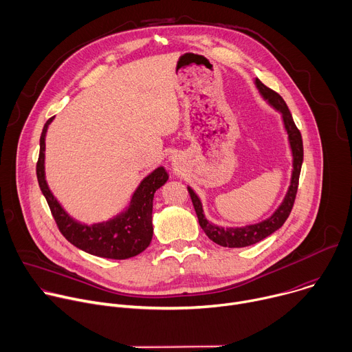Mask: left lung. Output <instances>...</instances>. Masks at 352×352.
Here are the masks:
<instances>
[{
	"instance_id": "left-lung-1",
	"label": "left lung",
	"mask_w": 352,
	"mask_h": 352,
	"mask_svg": "<svg viewBox=\"0 0 352 352\" xmlns=\"http://www.w3.org/2000/svg\"><path fill=\"white\" fill-rule=\"evenodd\" d=\"M259 94L266 103L272 106L276 111L281 116L283 128L285 131V135L288 136V146L292 157V170H291V178H289V186L281 200V204L277 206V209L265 220L254 224H248L242 227H221L208 220L204 212L202 200L197 196V193L188 185V192L190 195L192 204L199 220L200 227L205 231V234L217 245L226 246V248H245L249 245H254L261 242L262 239L267 238L273 232H276L281 226L285 223L287 217L291 213L296 189H298V181L300 174V167H302L304 162V146H302V138H300V132L294 124L292 116L283 100V97L276 93L274 90L265 86L258 78L254 80Z\"/></svg>"
}]
</instances>
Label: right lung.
I'll return each instance as SVG.
<instances>
[{"mask_svg": "<svg viewBox=\"0 0 352 352\" xmlns=\"http://www.w3.org/2000/svg\"><path fill=\"white\" fill-rule=\"evenodd\" d=\"M53 120L54 117L45 122L40 136V155L36 173L41 193L60 231L72 245L94 256L121 261L139 255L152 241L153 197L156 190L167 182V171L160 166L146 175L133 190L125 209L113 219L93 224L82 223L63 208L45 179V135Z\"/></svg>", "mask_w": 352, "mask_h": 352, "instance_id": "1", "label": "right lung"}]
</instances>
